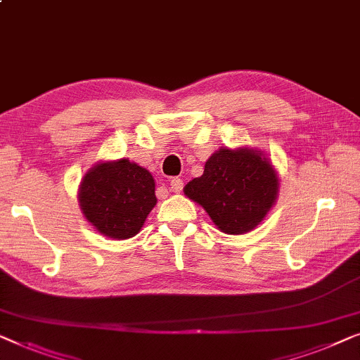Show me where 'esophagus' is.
<instances>
[{
    "mask_svg": "<svg viewBox=\"0 0 360 360\" xmlns=\"http://www.w3.org/2000/svg\"><path fill=\"white\" fill-rule=\"evenodd\" d=\"M182 187H184V182H182L181 178H173L171 179V184H169V189L173 192H181Z\"/></svg>",
    "mask_w": 360,
    "mask_h": 360,
    "instance_id": "34e87169",
    "label": "esophagus"
}]
</instances>
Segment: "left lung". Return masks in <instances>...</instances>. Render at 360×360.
<instances>
[{
	"label": "left lung",
	"mask_w": 360,
	"mask_h": 360,
	"mask_svg": "<svg viewBox=\"0 0 360 360\" xmlns=\"http://www.w3.org/2000/svg\"><path fill=\"white\" fill-rule=\"evenodd\" d=\"M279 178L262 151L220 148L207 160L204 174L184 194L204 209L217 229L229 235L255 230L276 204Z\"/></svg>",
	"instance_id": "1"
}]
</instances>
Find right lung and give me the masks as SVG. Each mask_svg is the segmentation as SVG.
Returning a JSON list of instances; mask_svg holds the SVG:
<instances>
[{"label": "right lung", "instance_id": "add662e5", "mask_svg": "<svg viewBox=\"0 0 360 360\" xmlns=\"http://www.w3.org/2000/svg\"><path fill=\"white\" fill-rule=\"evenodd\" d=\"M78 200L96 230L112 240H127L141 230L156 205L155 179L129 158L101 161L84 174Z\"/></svg>", "mask_w": 360, "mask_h": 360}]
</instances>
